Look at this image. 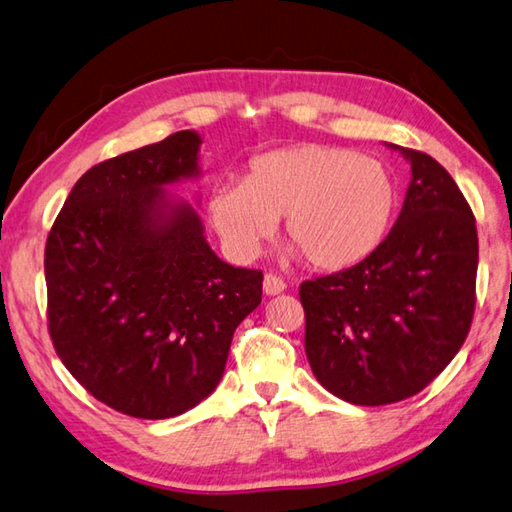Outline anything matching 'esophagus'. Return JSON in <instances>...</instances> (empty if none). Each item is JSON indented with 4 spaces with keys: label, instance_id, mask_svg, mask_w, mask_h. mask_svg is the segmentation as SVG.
Here are the masks:
<instances>
[{
    "label": "esophagus",
    "instance_id": "obj_1",
    "mask_svg": "<svg viewBox=\"0 0 512 512\" xmlns=\"http://www.w3.org/2000/svg\"><path fill=\"white\" fill-rule=\"evenodd\" d=\"M287 289V285H285V280L282 278H278V276H274V274H267L265 276V280H263V291L267 293V295H278V293H282Z\"/></svg>",
    "mask_w": 512,
    "mask_h": 512
}]
</instances>
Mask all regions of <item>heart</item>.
<instances>
[{
  "instance_id": "heart-1",
  "label": "heart",
  "mask_w": 512,
  "mask_h": 512,
  "mask_svg": "<svg viewBox=\"0 0 512 512\" xmlns=\"http://www.w3.org/2000/svg\"><path fill=\"white\" fill-rule=\"evenodd\" d=\"M396 206L390 170L368 155L331 144H293L254 157L243 181L214 184L210 219L238 258H254L282 217L317 269H344L370 256Z\"/></svg>"
}]
</instances>
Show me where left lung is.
I'll return each instance as SVG.
<instances>
[{"label": "left lung", "mask_w": 512, "mask_h": 512, "mask_svg": "<svg viewBox=\"0 0 512 512\" xmlns=\"http://www.w3.org/2000/svg\"><path fill=\"white\" fill-rule=\"evenodd\" d=\"M388 146L412 164L390 234L355 267L300 285L315 379L355 405L418 394L456 357L475 309L478 230L467 199L434 157Z\"/></svg>", "instance_id": "8db88e82"}]
</instances>
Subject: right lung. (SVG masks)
<instances>
[{
	"label": "right lung",
	"mask_w": 512,
	"mask_h": 512,
	"mask_svg": "<svg viewBox=\"0 0 512 512\" xmlns=\"http://www.w3.org/2000/svg\"><path fill=\"white\" fill-rule=\"evenodd\" d=\"M201 135L102 162L76 181L45 243L50 337L63 366L135 418H173L217 388L236 326L263 300V271L223 263L190 203Z\"/></svg>",
	"instance_id": "add662e5"
}]
</instances>
